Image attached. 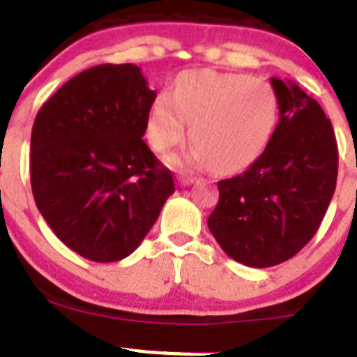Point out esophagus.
<instances>
[{"mask_svg":"<svg viewBox=\"0 0 357 357\" xmlns=\"http://www.w3.org/2000/svg\"><path fill=\"white\" fill-rule=\"evenodd\" d=\"M178 183L179 186H188L192 185V183H195V178H190V176H179Z\"/></svg>","mask_w":357,"mask_h":357,"instance_id":"esophagus-1","label":"esophagus"}]
</instances>
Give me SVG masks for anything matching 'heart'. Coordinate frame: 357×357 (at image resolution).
I'll return each mask as SVG.
<instances>
[{
	"label": "heart",
	"instance_id": "heart-1",
	"mask_svg": "<svg viewBox=\"0 0 357 357\" xmlns=\"http://www.w3.org/2000/svg\"><path fill=\"white\" fill-rule=\"evenodd\" d=\"M278 120V94L265 79L209 69L186 71L172 92L162 91L155 98L148 139L157 151H167L185 137L188 122L193 143L185 162L237 172L261 157Z\"/></svg>",
	"mask_w": 357,
	"mask_h": 357
}]
</instances>
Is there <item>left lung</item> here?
Returning a JSON list of instances; mask_svg holds the SVG:
<instances>
[{"label":"left lung","mask_w":357,"mask_h":357,"mask_svg":"<svg viewBox=\"0 0 357 357\" xmlns=\"http://www.w3.org/2000/svg\"><path fill=\"white\" fill-rule=\"evenodd\" d=\"M279 123L261 157L218 183L207 225L225 252L266 268L293 258L316 235L337 186L338 148L331 122L295 82L271 78Z\"/></svg>","instance_id":"8db88e82"}]
</instances>
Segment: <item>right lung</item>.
I'll use <instances>...</instances> for the list:
<instances>
[{
  "label": "right lung",
  "mask_w": 357,
  "mask_h": 357,
  "mask_svg": "<svg viewBox=\"0 0 357 357\" xmlns=\"http://www.w3.org/2000/svg\"><path fill=\"white\" fill-rule=\"evenodd\" d=\"M155 98L136 64H101L66 82L34 119V202L91 261L136 251L174 193L171 171L143 141Z\"/></svg>",
  "instance_id": "obj_1"
}]
</instances>
